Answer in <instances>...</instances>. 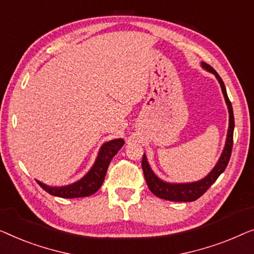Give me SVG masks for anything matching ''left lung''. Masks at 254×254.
<instances>
[{
    "instance_id": "obj_1",
    "label": "left lung",
    "mask_w": 254,
    "mask_h": 254,
    "mask_svg": "<svg viewBox=\"0 0 254 254\" xmlns=\"http://www.w3.org/2000/svg\"><path fill=\"white\" fill-rule=\"evenodd\" d=\"M201 66L203 69L209 71L213 74H215L216 79L219 80L221 90H222L224 100L228 106V112H229V127H228V133H227V140L226 146H224L222 154H221L219 161L215 164V167L213 168V170L207 175L205 178L200 180L198 182H192V183H168L164 182L156 176L153 173V170L149 167L146 159V155L142 156L141 167L142 171H144V176L147 183L149 190L153 194H155L156 197L170 200V201H194L198 198L205 193L208 190L214 182L217 180V177L223 173L228 166V162L230 160L231 151H233V139H234V127H235V120H234V112H233V106L229 98H228L226 86H224L223 80L221 79L219 73L213 69L212 66L205 62H201Z\"/></svg>"
}]
</instances>
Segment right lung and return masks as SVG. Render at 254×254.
<instances>
[{"mask_svg":"<svg viewBox=\"0 0 254 254\" xmlns=\"http://www.w3.org/2000/svg\"><path fill=\"white\" fill-rule=\"evenodd\" d=\"M123 145V139H114V140L105 142L100 148L99 154L96 156L95 162L90 171L83 178H80L79 181L74 182L72 184L65 185V187H49V185L37 181L38 184L46 192H48L52 195H55V197L81 198L92 195L102 185L110 161L116 155V153L122 148Z\"/></svg>","mask_w":254,"mask_h":254,"instance_id":"obj_1","label":"right lung"}]
</instances>
